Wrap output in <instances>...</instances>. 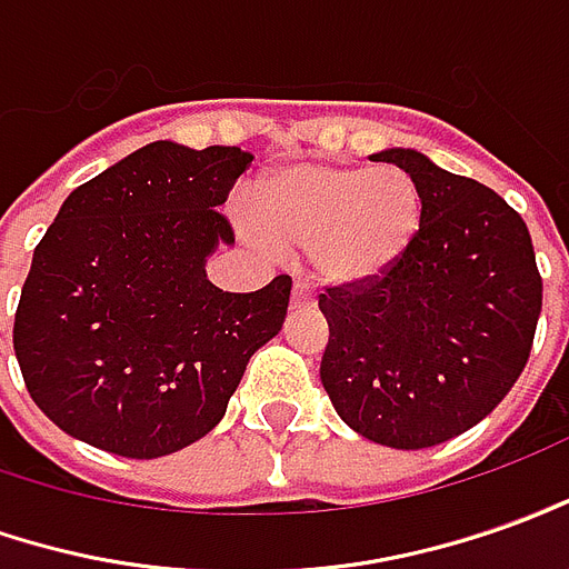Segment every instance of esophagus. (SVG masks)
<instances>
[{
	"mask_svg": "<svg viewBox=\"0 0 569 569\" xmlns=\"http://www.w3.org/2000/svg\"><path fill=\"white\" fill-rule=\"evenodd\" d=\"M309 303H312V293L307 291V288H303V284H300V281H297V284H293V291H291V307H309Z\"/></svg>",
	"mask_w": 569,
	"mask_h": 569,
	"instance_id": "esophagus-1",
	"label": "esophagus"
}]
</instances>
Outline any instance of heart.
<instances>
[{
  "instance_id": "obj_1",
  "label": "heart",
  "mask_w": 569,
  "mask_h": 569,
  "mask_svg": "<svg viewBox=\"0 0 569 569\" xmlns=\"http://www.w3.org/2000/svg\"><path fill=\"white\" fill-rule=\"evenodd\" d=\"M421 188L397 167L300 163L257 182L253 226L266 241L309 250L325 284H362L383 276L421 229Z\"/></svg>"
}]
</instances>
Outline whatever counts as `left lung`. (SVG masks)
<instances>
[{
  "mask_svg": "<svg viewBox=\"0 0 569 569\" xmlns=\"http://www.w3.org/2000/svg\"><path fill=\"white\" fill-rule=\"evenodd\" d=\"M375 158L421 188L425 217L383 276L319 297L325 390L366 440L427 449L465 433L508 397L542 312L527 222L492 188L409 148Z\"/></svg>",
  "mask_w": 569,
  "mask_h": 569,
  "instance_id": "left-lung-1",
  "label": "left lung"
}]
</instances>
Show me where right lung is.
<instances>
[{
    "label": "right lung",
    "instance_id": "1",
    "mask_svg": "<svg viewBox=\"0 0 569 569\" xmlns=\"http://www.w3.org/2000/svg\"><path fill=\"white\" fill-rule=\"evenodd\" d=\"M250 160L241 148L151 142L61 203L21 288L14 356L64 433L160 458L219 425L291 300L288 276L232 293L203 272L234 244L219 207Z\"/></svg>",
    "mask_w": 569,
    "mask_h": 569
}]
</instances>
